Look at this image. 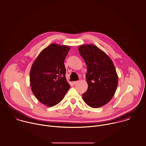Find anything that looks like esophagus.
Wrapping results in <instances>:
<instances>
[{"mask_svg":"<svg viewBox=\"0 0 146 146\" xmlns=\"http://www.w3.org/2000/svg\"><path fill=\"white\" fill-rule=\"evenodd\" d=\"M78 82V81H74V82H73V84L74 85H75V84H77Z\"/></svg>","mask_w":146,"mask_h":146,"instance_id":"obj_1","label":"esophagus"}]
</instances>
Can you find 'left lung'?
<instances>
[{"label":"left lung","instance_id":"obj_1","mask_svg":"<svg viewBox=\"0 0 146 146\" xmlns=\"http://www.w3.org/2000/svg\"><path fill=\"white\" fill-rule=\"evenodd\" d=\"M78 51L87 66L86 80L88 88L82 94L90 107L98 108L114 97L118 84V76L110 57L94 44H82Z\"/></svg>","mask_w":146,"mask_h":146}]
</instances>
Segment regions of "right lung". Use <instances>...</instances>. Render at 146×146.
Returning a JSON list of instances; mask_svg holds the SVG:
<instances>
[{"label":"right lung","mask_w":146,"mask_h":146,"mask_svg":"<svg viewBox=\"0 0 146 146\" xmlns=\"http://www.w3.org/2000/svg\"><path fill=\"white\" fill-rule=\"evenodd\" d=\"M70 47L56 43L44 48L33 61L30 70L31 90L41 104L56 105L65 97L70 86L65 77L64 60Z\"/></svg>","instance_id":"obj_1"}]
</instances>
